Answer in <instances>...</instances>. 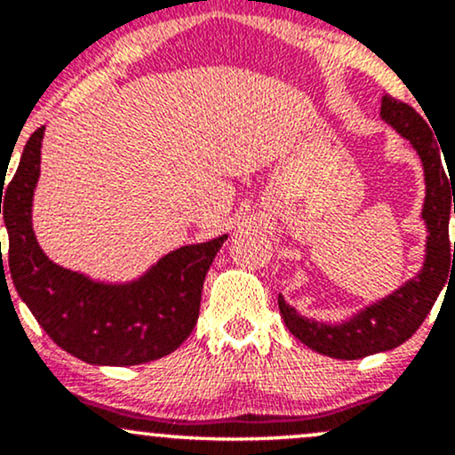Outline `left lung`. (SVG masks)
<instances>
[{"label":"left lung","mask_w":455,"mask_h":455,"mask_svg":"<svg viewBox=\"0 0 455 455\" xmlns=\"http://www.w3.org/2000/svg\"><path fill=\"white\" fill-rule=\"evenodd\" d=\"M380 117L391 124L417 149L426 173V203L421 218L427 227L426 263L415 280L400 286L394 295L377 301L342 325H327L299 316L295 307L278 297L280 315L297 340L312 351L336 359H362L368 355L400 347L419 329L430 315L447 275L455 267V242H449V213H455V180L447 166L443 169L441 151L426 119L406 102L385 93L380 102ZM454 203H451V196ZM454 257H451V252Z\"/></svg>","instance_id":"8db88e82"}]
</instances>
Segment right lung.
Segmentation results:
<instances>
[{
	"instance_id": "obj_1",
	"label": "right lung",
	"mask_w": 455,
	"mask_h": 455,
	"mask_svg": "<svg viewBox=\"0 0 455 455\" xmlns=\"http://www.w3.org/2000/svg\"><path fill=\"white\" fill-rule=\"evenodd\" d=\"M43 134L44 126L31 134L6 188L2 177L0 213L8 228L10 275L20 299L51 340L81 362L137 365L173 353L196 325L203 282L227 235L173 250L130 284H102L60 267L31 228Z\"/></svg>"
}]
</instances>
